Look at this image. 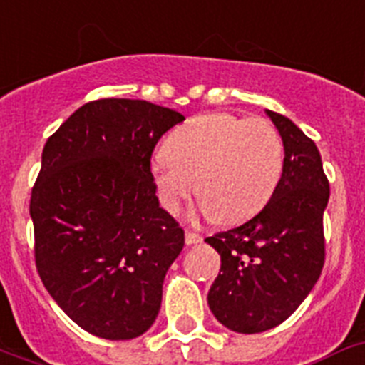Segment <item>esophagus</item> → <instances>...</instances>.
Returning <instances> with one entry per match:
<instances>
[{"label":"esophagus","mask_w":365,"mask_h":365,"mask_svg":"<svg viewBox=\"0 0 365 365\" xmlns=\"http://www.w3.org/2000/svg\"><path fill=\"white\" fill-rule=\"evenodd\" d=\"M185 243L187 245H198L202 243V235L197 234V232H185Z\"/></svg>","instance_id":"1"}]
</instances>
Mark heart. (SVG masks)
<instances>
[{"instance_id":"1","label":"heart","mask_w":365,"mask_h":365,"mask_svg":"<svg viewBox=\"0 0 365 365\" xmlns=\"http://www.w3.org/2000/svg\"><path fill=\"white\" fill-rule=\"evenodd\" d=\"M163 150L150 165L159 204L176 213L197 180L198 210L222 225L256 215L272 197L284 167L280 133L258 116H195L168 135Z\"/></svg>"}]
</instances>
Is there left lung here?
<instances>
[{
  "label": "left lung",
  "mask_w": 365,
  "mask_h": 365,
  "mask_svg": "<svg viewBox=\"0 0 365 365\" xmlns=\"http://www.w3.org/2000/svg\"><path fill=\"white\" fill-rule=\"evenodd\" d=\"M284 143V167L271 200L237 228L207 237L220 272L207 304L226 329L258 334L299 308L324 263L323 213L329 180L319 150L289 118L267 111Z\"/></svg>",
  "instance_id": "obj_1"
}]
</instances>
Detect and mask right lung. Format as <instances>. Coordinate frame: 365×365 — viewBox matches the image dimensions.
<instances>
[{"instance_id": "1", "label": "right lung", "mask_w": 365, "mask_h": 365, "mask_svg": "<svg viewBox=\"0 0 365 365\" xmlns=\"http://www.w3.org/2000/svg\"><path fill=\"white\" fill-rule=\"evenodd\" d=\"M183 120L145 100L103 98L42 150L29 204L36 269L61 310L98 338H139L159 314L183 230L159 207L150 158Z\"/></svg>"}]
</instances>
